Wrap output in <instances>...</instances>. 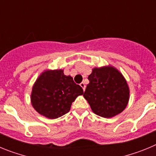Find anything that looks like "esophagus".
Segmentation results:
<instances>
[{"mask_svg":"<svg viewBox=\"0 0 156 156\" xmlns=\"http://www.w3.org/2000/svg\"><path fill=\"white\" fill-rule=\"evenodd\" d=\"M80 87H81L83 88V90H85V88H86V85H85V83H83V82H82V83H80Z\"/></svg>","mask_w":156,"mask_h":156,"instance_id":"34e87169","label":"esophagus"}]
</instances>
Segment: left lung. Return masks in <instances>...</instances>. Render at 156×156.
Returning <instances> with one entry per match:
<instances>
[{
    "label": "left lung",
    "mask_w": 156,
    "mask_h": 156,
    "mask_svg": "<svg viewBox=\"0 0 156 156\" xmlns=\"http://www.w3.org/2000/svg\"><path fill=\"white\" fill-rule=\"evenodd\" d=\"M88 80L83 97L96 115L111 118L127 105L129 90L123 76L112 66L94 68Z\"/></svg>",
    "instance_id": "1"
}]
</instances>
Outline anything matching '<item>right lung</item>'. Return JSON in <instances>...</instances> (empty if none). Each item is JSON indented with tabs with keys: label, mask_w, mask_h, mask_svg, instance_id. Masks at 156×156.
Here are the masks:
<instances>
[{
	"label": "right lung",
	"mask_w": 156,
	"mask_h": 156,
	"mask_svg": "<svg viewBox=\"0 0 156 156\" xmlns=\"http://www.w3.org/2000/svg\"><path fill=\"white\" fill-rule=\"evenodd\" d=\"M83 94L82 87L63 70H46L33 87L31 103L41 115L56 119L69 112L72 103Z\"/></svg>",
	"instance_id": "right-lung-1"
}]
</instances>
